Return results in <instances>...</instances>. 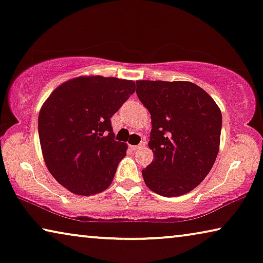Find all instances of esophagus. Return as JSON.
<instances>
[{
    "label": "esophagus",
    "mask_w": 263,
    "mask_h": 263,
    "mask_svg": "<svg viewBox=\"0 0 263 263\" xmlns=\"http://www.w3.org/2000/svg\"><path fill=\"white\" fill-rule=\"evenodd\" d=\"M142 146H144L143 142H141L140 144H136V146H130V147H132L134 151H136V149H139V148H141Z\"/></svg>",
    "instance_id": "obj_1"
}]
</instances>
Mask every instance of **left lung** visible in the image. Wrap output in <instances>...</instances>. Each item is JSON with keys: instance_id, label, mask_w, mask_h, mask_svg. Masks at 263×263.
I'll list each match as a JSON object with an SVG mask.
<instances>
[{"instance_id": "left-lung-1", "label": "left lung", "mask_w": 263, "mask_h": 263, "mask_svg": "<svg viewBox=\"0 0 263 263\" xmlns=\"http://www.w3.org/2000/svg\"><path fill=\"white\" fill-rule=\"evenodd\" d=\"M136 95L151 114L148 146L154 159L142 171L152 191L178 197L197 187L219 149L222 114L206 91L191 82L138 81Z\"/></svg>"}]
</instances>
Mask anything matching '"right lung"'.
<instances>
[{
  "label": "right lung",
  "mask_w": 263,
  "mask_h": 263,
  "mask_svg": "<svg viewBox=\"0 0 263 263\" xmlns=\"http://www.w3.org/2000/svg\"><path fill=\"white\" fill-rule=\"evenodd\" d=\"M135 92V83L114 77H78L59 85L39 114L44 160L57 181L79 196L111 184L127 144L115 140L111 117Z\"/></svg>",
  "instance_id": "obj_1"
}]
</instances>
